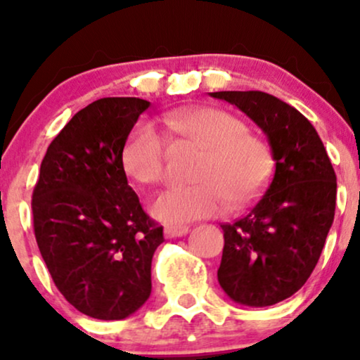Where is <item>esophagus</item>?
<instances>
[{"label":"esophagus","mask_w":360,"mask_h":360,"mask_svg":"<svg viewBox=\"0 0 360 360\" xmlns=\"http://www.w3.org/2000/svg\"><path fill=\"white\" fill-rule=\"evenodd\" d=\"M189 232V226L186 225H166L164 226V233L166 237H183Z\"/></svg>","instance_id":"obj_1"}]
</instances>
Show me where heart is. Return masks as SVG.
I'll use <instances>...</instances> for the list:
<instances>
[{
    "label": "heart",
    "instance_id": "heart-1",
    "mask_svg": "<svg viewBox=\"0 0 360 360\" xmlns=\"http://www.w3.org/2000/svg\"><path fill=\"white\" fill-rule=\"evenodd\" d=\"M164 125L203 148L193 179L155 198L150 212L166 223H186L217 217L233 203H247L266 188L272 171L267 143L247 134L240 118L220 108L172 111ZM127 174L142 184H157L164 176L166 137L152 122H140L122 152Z\"/></svg>",
    "mask_w": 360,
    "mask_h": 360
}]
</instances>
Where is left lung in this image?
I'll use <instances>...</instances> for the list:
<instances>
[{"mask_svg":"<svg viewBox=\"0 0 360 360\" xmlns=\"http://www.w3.org/2000/svg\"><path fill=\"white\" fill-rule=\"evenodd\" d=\"M266 134L274 177L245 217L223 223L218 283L245 307H271L301 289L333 223L337 176L315 127L262 91H218Z\"/></svg>","mask_w":360,"mask_h":360,"instance_id":"left-lung-1","label":"left lung"}]
</instances>
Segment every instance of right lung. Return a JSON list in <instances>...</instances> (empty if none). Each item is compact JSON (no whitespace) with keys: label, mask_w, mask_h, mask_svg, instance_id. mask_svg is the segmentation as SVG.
<instances>
[{"label":"right lung","mask_w":360,"mask_h":360,"mask_svg":"<svg viewBox=\"0 0 360 360\" xmlns=\"http://www.w3.org/2000/svg\"><path fill=\"white\" fill-rule=\"evenodd\" d=\"M150 103L101 98L47 148L32 194L34 232L53 283L77 311L123 320L148 300L162 226L128 186L122 152Z\"/></svg>","instance_id":"right-lung-1"}]
</instances>
